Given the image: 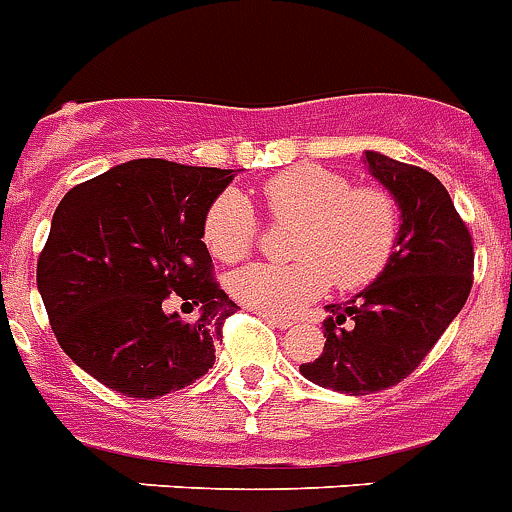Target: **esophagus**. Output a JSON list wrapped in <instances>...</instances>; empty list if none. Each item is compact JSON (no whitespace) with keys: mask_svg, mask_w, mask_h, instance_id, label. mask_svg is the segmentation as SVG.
<instances>
[{"mask_svg":"<svg viewBox=\"0 0 512 512\" xmlns=\"http://www.w3.org/2000/svg\"><path fill=\"white\" fill-rule=\"evenodd\" d=\"M264 321L269 323V326H274V329H279V331H287L292 326V323L285 321V318H274V316H264Z\"/></svg>","mask_w":512,"mask_h":512,"instance_id":"1","label":"esophagus"}]
</instances>
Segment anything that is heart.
Wrapping results in <instances>:
<instances>
[{
    "label": "heart",
    "instance_id": "heart-1",
    "mask_svg": "<svg viewBox=\"0 0 512 512\" xmlns=\"http://www.w3.org/2000/svg\"><path fill=\"white\" fill-rule=\"evenodd\" d=\"M274 225L295 227L287 243L290 264H251L230 274L227 290L266 316H295L321 298L329 282L357 290L383 272L399 233L393 196L355 186L321 165H295L261 186ZM259 238V217L238 191H225L204 217V243L214 259L233 264Z\"/></svg>",
    "mask_w": 512,
    "mask_h": 512
}]
</instances>
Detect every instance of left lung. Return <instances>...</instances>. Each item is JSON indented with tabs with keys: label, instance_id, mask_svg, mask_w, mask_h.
Listing matches in <instances>:
<instances>
[{
	"label": "left lung",
	"instance_id": "1",
	"mask_svg": "<svg viewBox=\"0 0 512 512\" xmlns=\"http://www.w3.org/2000/svg\"><path fill=\"white\" fill-rule=\"evenodd\" d=\"M365 165L399 204L393 253L370 287L326 305L323 352L300 365L310 383L349 396L396 386L425 360L471 292L474 246L438 178L365 150Z\"/></svg>",
	"mask_w": 512,
	"mask_h": 512
}]
</instances>
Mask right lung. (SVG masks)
<instances>
[{"label":"right lung","instance_id":"right-lung-1","mask_svg":"<svg viewBox=\"0 0 512 512\" xmlns=\"http://www.w3.org/2000/svg\"><path fill=\"white\" fill-rule=\"evenodd\" d=\"M235 170L129 160L59 202L38 292L61 349L131 399L181 391L214 365L238 305L212 279L204 217ZM173 297L194 322L167 313Z\"/></svg>","mask_w":512,"mask_h":512}]
</instances>
